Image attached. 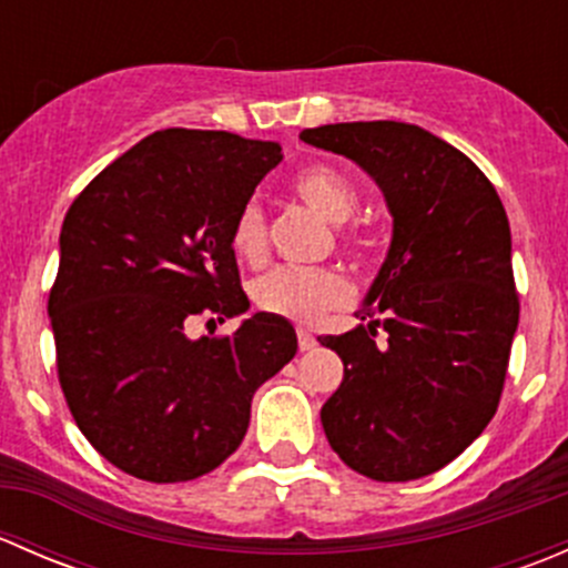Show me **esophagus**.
Instances as JSON below:
<instances>
[{
  "label": "esophagus",
  "instance_id": "obj_1",
  "mask_svg": "<svg viewBox=\"0 0 568 568\" xmlns=\"http://www.w3.org/2000/svg\"><path fill=\"white\" fill-rule=\"evenodd\" d=\"M313 346H316V337H313L311 332L300 329V348H302V352H311Z\"/></svg>",
  "mask_w": 568,
  "mask_h": 568
}]
</instances>
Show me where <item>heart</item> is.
Listing matches in <instances>:
<instances>
[{"instance_id":"obj_1","label":"heart","mask_w":568,"mask_h":568,"mask_svg":"<svg viewBox=\"0 0 568 568\" xmlns=\"http://www.w3.org/2000/svg\"><path fill=\"white\" fill-rule=\"evenodd\" d=\"M294 192L332 225H343L357 211V189L329 168L302 170L294 178ZM231 244L233 252L252 266L266 257V216L261 205L252 200L239 209L233 220ZM252 300L263 313L313 324L321 318V313L348 300V285L332 268L280 266L252 285Z\"/></svg>"}]
</instances>
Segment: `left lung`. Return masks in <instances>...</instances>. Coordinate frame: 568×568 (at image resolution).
Returning <instances> with one entry per match:
<instances>
[{
	"mask_svg": "<svg viewBox=\"0 0 568 568\" xmlns=\"http://www.w3.org/2000/svg\"><path fill=\"white\" fill-rule=\"evenodd\" d=\"M300 140L359 164L393 216L390 250L357 311L368 324L318 337L343 359L321 426L359 475L437 473L500 404L519 324L506 209L489 178L420 125L335 123Z\"/></svg>",
	"mask_w": 568,
	"mask_h": 568,
	"instance_id": "left-lung-1",
	"label": "left lung"
}]
</instances>
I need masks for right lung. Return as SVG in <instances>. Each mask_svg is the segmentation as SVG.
Returning <instances> with one entry per match:
<instances>
[{"label":"right lung","mask_w":568,"mask_h":568,"mask_svg":"<svg viewBox=\"0 0 568 568\" xmlns=\"http://www.w3.org/2000/svg\"><path fill=\"white\" fill-rule=\"evenodd\" d=\"M280 142L164 129L88 183L60 231L49 296L57 374L79 432L151 484L192 480L242 445L252 395L296 354L285 318L189 337L250 311L231 227Z\"/></svg>","instance_id":"obj_1"}]
</instances>
